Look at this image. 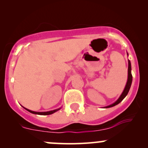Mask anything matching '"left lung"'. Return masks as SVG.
Returning <instances> with one entry per match:
<instances>
[{
  "label": "left lung",
  "instance_id": "8db88e82",
  "mask_svg": "<svg viewBox=\"0 0 148 148\" xmlns=\"http://www.w3.org/2000/svg\"><path fill=\"white\" fill-rule=\"evenodd\" d=\"M128 79H127V84H126V86H125V90H124L123 92L122 93L121 96L120 97V98L117 100L116 101H115V103H113V104L110 105V106H106L105 108H110V107H113L115 106V105L118 104L119 103L121 102L122 101H123L124 98L125 97L127 96V95L128 94L129 91H130V87H131V85H132V72H131V69H132V67H131V62L129 60L128 62Z\"/></svg>",
  "mask_w": 148,
  "mask_h": 148
}]
</instances>
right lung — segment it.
Here are the masks:
<instances>
[{
  "mask_svg": "<svg viewBox=\"0 0 148 148\" xmlns=\"http://www.w3.org/2000/svg\"><path fill=\"white\" fill-rule=\"evenodd\" d=\"M25 109L27 110L28 111H29L30 113H33V114H38V115H50V114H52V113H55V112H56L57 111H58L60 108H58V109H56V110H53V111H47V112H35V111H30V110H28L27 109V108H25Z\"/></svg>",
  "mask_w": 148,
  "mask_h": 148,
  "instance_id": "add662e5",
  "label": "right lung"
}]
</instances>
